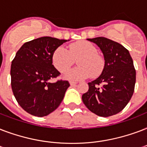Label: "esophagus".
I'll return each mask as SVG.
<instances>
[{
  "mask_svg": "<svg viewBox=\"0 0 147 147\" xmlns=\"http://www.w3.org/2000/svg\"><path fill=\"white\" fill-rule=\"evenodd\" d=\"M70 84L71 85V86H75V85L77 84V83H76V82H74V81H70Z\"/></svg>",
  "mask_w": 147,
  "mask_h": 147,
  "instance_id": "esophagus-1",
  "label": "esophagus"
}]
</instances>
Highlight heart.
Listing matches in <instances>:
<instances>
[{
    "label": "heart",
    "mask_w": 147,
    "mask_h": 147,
    "mask_svg": "<svg viewBox=\"0 0 147 147\" xmlns=\"http://www.w3.org/2000/svg\"><path fill=\"white\" fill-rule=\"evenodd\" d=\"M78 67L66 74V78L70 80H81L89 77H98L105 67V60L97 53L96 47L88 41L73 43L69 46V51L64 47H59L52 55V63L61 73L67 71L77 58Z\"/></svg>",
    "instance_id": "1"
}]
</instances>
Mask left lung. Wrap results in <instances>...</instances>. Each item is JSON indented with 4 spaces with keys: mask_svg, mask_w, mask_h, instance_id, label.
<instances>
[{
    "mask_svg": "<svg viewBox=\"0 0 147 147\" xmlns=\"http://www.w3.org/2000/svg\"><path fill=\"white\" fill-rule=\"evenodd\" d=\"M100 47L105 60L101 75L88 83L89 90L82 100L86 107L100 117L120 113L130 100L136 83V70L129 51L106 37L87 39Z\"/></svg>",
    "mask_w": 147,
    "mask_h": 147,
    "instance_id": "obj_1",
    "label": "left lung"
}]
</instances>
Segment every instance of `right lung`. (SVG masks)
Returning <instances> with one entry per match:
<instances>
[{"label":"right lung","mask_w":147,"mask_h":147,"mask_svg":"<svg viewBox=\"0 0 147 147\" xmlns=\"http://www.w3.org/2000/svg\"><path fill=\"white\" fill-rule=\"evenodd\" d=\"M67 40L42 37L22 45L11 63V88L19 105L36 117L50 114L61 104L67 80H49L61 74L53 65L52 55Z\"/></svg>","instance_id":"obj_1"}]
</instances>
